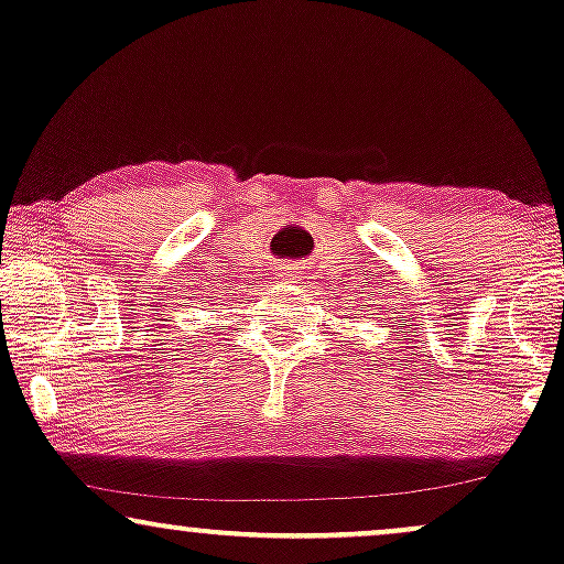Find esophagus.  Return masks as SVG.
<instances>
[{"instance_id": "esophagus-1", "label": "esophagus", "mask_w": 564, "mask_h": 564, "mask_svg": "<svg viewBox=\"0 0 564 564\" xmlns=\"http://www.w3.org/2000/svg\"><path fill=\"white\" fill-rule=\"evenodd\" d=\"M293 269H295V265H293Z\"/></svg>"}]
</instances>
